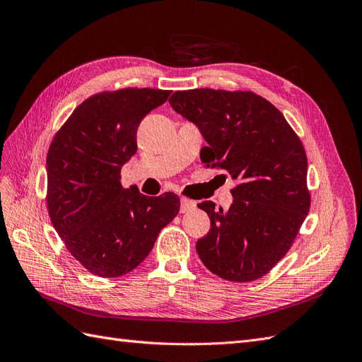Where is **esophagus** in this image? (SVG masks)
Segmentation results:
<instances>
[{"label": "esophagus", "instance_id": "esophagus-1", "mask_svg": "<svg viewBox=\"0 0 362 362\" xmlns=\"http://www.w3.org/2000/svg\"><path fill=\"white\" fill-rule=\"evenodd\" d=\"M195 206H197V202L192 201V199H189V198H182L180 199V213L191 211V210H194Z\"/></svg>", "mask_w": 362, "mask_h": 362}]
</instances>
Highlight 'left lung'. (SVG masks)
I'll list each match as a JSON object with an SVG mask.
<instances>
[{
	"mask_svg": "<svg viewBox=\"0 0 362 362\" xmlns=\"http://www.w3.org/2000/svg\"><path fill=\"white\" fill-rule=\"evenodd\" d=\"M168 103L208 142L201 157L206 167L238 180L227 211H216L213 201L198 204L211 221L197 242L201 261L224 280L262 277L288 254L310 211L300 139L272 103L250 90H177Z\"/></svg>",
	"mask_w": 362,
	"mask_h": 362,
	"instance_id": "obj_1",
	"label": "left lung"
}]
</instances>
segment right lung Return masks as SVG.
Masks as SVG:
<instances>
[{
  "mask_svg": "<svg viewBox=\"0 0 362 362\" xmlns=\"http://www.w3.org/2000/svg\"><path fill=\"white\" fill-rule=\"evenodd\" d=\"M171 90L124 88L95 93L55 133L47 156V204L69 252L100 277H120L148 257L180 208L176 194L124 189L120 171L138 149L146 114Z\"/></svg>",
  "mask_w": 362,
  "mask_h": 362,
  "instance_id": "right-lung-1",
  "label": "right lung"
}]
</instances>
